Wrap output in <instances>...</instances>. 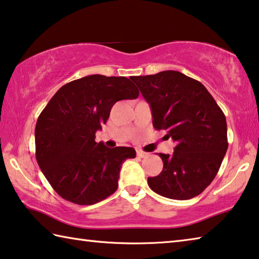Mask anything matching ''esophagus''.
I'll use <instances>...</instances> for the list:
<instances>
[{
	"mask_svg": "<svg viewBox=\"0 0 259 259\" xmlns=\"http://www.w3.org/2000/svg\"><path fill=\"white\" fill-rule=\"evenodd\" d=\"M137 155H138V157H140V158H145V157H148V156H149V154H148V152H145V151H142V150H138L137 151Z\"/></svg>",
	"mask_w": 259,
	"mask_h": 259,
	"instance_id": "34e87169",
	"label": "esophagus"
}]
</instances>
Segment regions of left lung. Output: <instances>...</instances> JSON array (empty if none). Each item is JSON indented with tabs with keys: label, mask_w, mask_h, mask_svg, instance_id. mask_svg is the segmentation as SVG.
<instances>
[{
	"label": "left lung",
	"mask_w": 259,
	"mask_h": 259,
	"mask_svg": "<svg viewBox=\"0 0 259 259\" xmlns=\"http://www.w3.org/2000/svg\"><path fill=\"white\" fill-rule=\"evenodd\" d=\"M132 80L150 105L152 125L176 142L172 155L159 154L163 171L148 178V185L172 200L197 196L212 182L225 157V114L200 81L179 71Z\"/></svg>",
	"instance_id": "obj_1"
}]
</instances>
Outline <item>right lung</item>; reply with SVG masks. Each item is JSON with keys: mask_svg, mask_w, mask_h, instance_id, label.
Wrapping results in <instances>:
<instances>
[{"mask_svg": "<svg viewBox=\"0 0 259 259\" xmlns=\"http://www.w3.org/2000/svg\"><path fill=\"white\" fill-rule=\"evenodd\" d=\"M138 96L130 79L92 74L64 84L52 97L36 121L35 157L59 196L92 205L116 192L121 164L137 152L97 143L95 133L116 102Z\"/></svg>", "mask_w": 259, "mask_h": 259, "instance_id": "right-lung-1", "label": "right lung"}]
</instances>
